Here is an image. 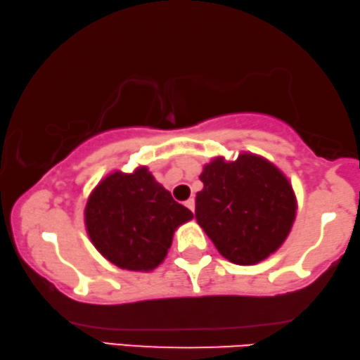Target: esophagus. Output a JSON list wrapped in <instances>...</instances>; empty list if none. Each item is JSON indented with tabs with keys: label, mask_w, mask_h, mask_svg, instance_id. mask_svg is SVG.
Listing matches in <instances>:
<instances>
[{
	"label": "esophagus",
	"mask_w": 360,
	"mask_h": 360,
	"mask_svg": "<svg viewBox=\"0 0 360 360\" xmlns=\"http://www.w3.org/2000/svg\"><path fill=\"white\" fill-rule=\"evenodd\" d=\"M185 205H186V207H188V209H190L191 212H194V199H193V198H190V199H188V201L185 202Z\"/></svg>",
	"instance_id": "34e87169"
}]
</instances>
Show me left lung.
Returning <instances> with one entry per match:
<instances>
[{
  "label": "left lung",
  "mask_w": 360,
  "mask_h": 360,
  "mask_svg": "<svg viewBox=\"0 0 360 360\" xmlns=\"http://www.w3.org/2000/svg\"><path fill=\"white\" fill-rule=\"evenodd\" d=\"M196 194V220L223 257L249 266L287 239L297 217V196L285 174L255 153L204 164Z\"/></svg>",
  "instance_id": "1"
}]
</instances>
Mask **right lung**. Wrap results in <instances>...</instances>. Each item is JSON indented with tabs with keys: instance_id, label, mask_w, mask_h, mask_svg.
<instances>
[{
	"instance_id": "obj_1",
	"label": "right lung",
	"mask_w": 360,
	"mask_h": 360,
	"mask_svg": "<svg viewBox=\"0 0 360 360\" xmlns=\"http://www.w3.org/2000/svg\"><path fill=\"white\" fill-rule=\"evenodd\" d=\"M191 219L193 212L174 201L146 166L103 176L84 209L86 231L100 255L117 268L141 273L164 262L176 228Z\"/></svg>"
}]
</instances>
